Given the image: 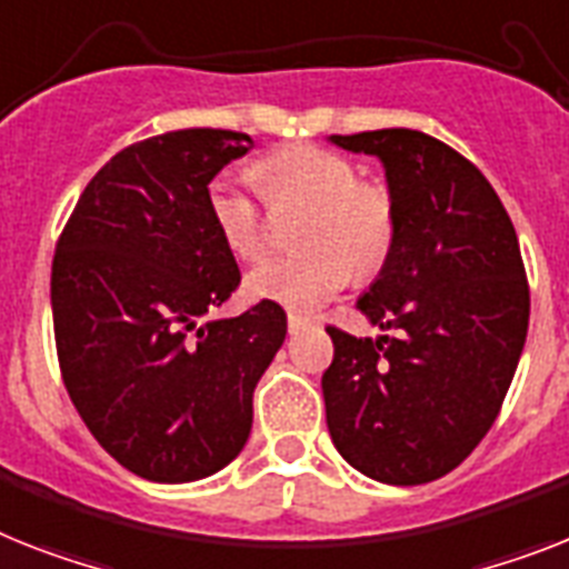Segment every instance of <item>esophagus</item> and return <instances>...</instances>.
Returning a JSON list of instances; mask_svg holds the SVG:
<instances>
[{
	"mask_svg": "<svg viewBox=\"0 0 569 569\" xmlns=\"http://www.w3.org/2000/svg\"><path fill=\"white\" fill-rule=\"evenodd\" d=\"M308 322H311V319L302 317V313H293V311L288 313V328H290V335H296V331H299V328L308 326Z\"/></svg>",
	"mask_w": 569,
	"mask_h": 569,
	"instance_id": "1",
	"label": "esophagus"
}]
</instances>
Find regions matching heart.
Returning a JSON list of instances; mask_svg holds the SVG:
<instances>
[{"mask_svg":"<svg viewBox=\"0 0 569 569\" xmlns=\"http://www.w3.org/2000/svg\"><path fill=\"white\" fill-rule=\"evenodd\" d=\"M270 206H302L293 256L270 258L247 276L256 299L284 308H317L349 284L351 273L375 276L398 238L396 197L358 177L349 157L322 144H290L252 168ZM211 223L234 256L256 261L267 250L264 214L229 173L206 189Z\"/></svg>","mask_w":569,"mask_h":569,"instance_id":"heart-1","label":"heart"}]
</instances>
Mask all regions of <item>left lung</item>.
Here are the masks:
<instances>
[{"instance_id":"obj_1","label":"left lung","mask_w":569,"mask_h":569,"mask_svg":"<svg viewBox=\"0 0 569 569\" xmlns=\"http://www.w3.org/2000/svg\"><path fill=\"white\" fill-rule=\"evenodd\" d=\"M387 168L398 238L358 308L389 335L326 331V421L340 457L389 486L450 473L491 430L529 328V281L509 211L471 159L389 127L331 136Z\"/></svg>"}]
</instances>
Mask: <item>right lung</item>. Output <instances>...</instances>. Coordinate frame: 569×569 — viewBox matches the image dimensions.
Returning <instances> with one entry per match:
<instances>
[{
    "label": "right lung",
    "mask_w": 569,
    "mask_h": 569,
    "mask_svg": "<svg viewBox=\"0 0 569 569\" xmlns=\"http://www.w3.org/2000/svg\"><path fill=\"white\" fill-rule=\"evenodd\" d=\"M252 148L189 127L119 150L89 180L51 261L66 392L98 445L150 482L203 480L250 439L252 392L288 335L281 305L197 319L241 284L206 189Z\"/></svg>",
    "instance_id": "obj_1"
}]
</instances>
